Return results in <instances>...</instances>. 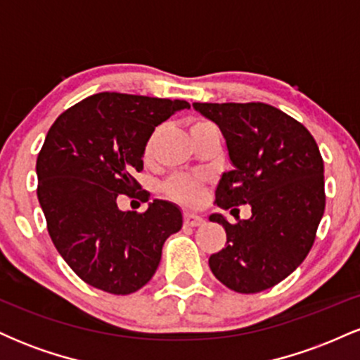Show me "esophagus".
<instances>
[{
    "label": "esophagus",
    "instance_id": "34e87169",
    "mask_svg": "<svg viewBox=\"0 0 360 360\" xmlns=\"http://www.w3.org/2000/svg\"><path fill=\"white\" fill-rule=\"evenodd\" d=\"M203 217H200V214L196 213H184V225L188 226H200L201 223H203Z\"/></svg>",
    "mask_w": 360,
    "mask_h": 360
}]
</instances>
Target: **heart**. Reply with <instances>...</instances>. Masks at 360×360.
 <instances>
[{"mask_svg": "<svg viewBox=\"0 0 360 360\" xmlns=\"http://www.w3.org/2000/svg\"><path fill=\"white\" fill-rule=\"evenodd\" d=\"M206 127H214L213 123L205 122V120H198L191 125V131L201 130V128ZM155 135L148 140L147 143V154L150 152L152 143H154ZM201 189H203V181L200 177L194 176H174L167 181L166 186H164V191L169 198L179 201L183 205H196L198 201L201 200Z\"/></svg>", "mask_w": 360, "mask_h": 360, "instance_id": "b5f03b06", "label": "heart"}]
</instances>
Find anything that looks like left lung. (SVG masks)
Instances as JSON below:
<instances>
[{
    "mask_svg": "<svg viewBox=\"0 0 360 360\" xmlns=\"http://www.w3.org/2000/svg\"><path fill=\"white\" fill-rule=\"evenodd\" d=\"M221 130L233 169L223 172L217 203L252 217L235 225L220 213L210 221L225 229V249L210 269L232 291L250 295L286 279L315 242L325 212L323 159L311 134L266 103H193Z\"/></svg>",
    "mask_w": 360,
    "mask_h": 360,
    "instance_id": "obj_1",
    "label": "left lung"
}]
</instances>
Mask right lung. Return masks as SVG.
Segmentation results:
<instances>
[{
  "label": "right lung",
  "mask_w": 360,
  "mask_h": 360,
  "mask_svg": "<svg viewBox=\"0 0 360 360\" xmlns=\"http://www.w3.org/2000/svg\"><path fill=\"white\" fill-rule=\"evenodd\" d=\"M184 108L183 100L98 93L49 130L37 157V196L57 252L89 286L139 291L155 274L164 242L183 226L174 203L154 200L137 213L122 212L117 200L139 196L134 174L152 131Z\"/></svg>",
  "instance_id": "add662e5"
}]
</instances>
